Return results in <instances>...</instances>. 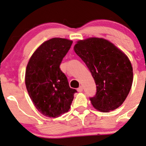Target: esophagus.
Here are the masks:
<instances>
[{"mask_svg": "<svg viewBox=\"0 0 146 146\" xmlns=\"http://www.w3.org/2000/svg\"><path fill=\"white\" fill-rule=\"evenodd\" d=\"M83 87L82 86H80L79 87V88H77V91H79V92H81V91H83Z\"/></svg>", "mask_w": 146, "mask_h": 146, "instance_id": "esophagus-1", "label": "esophagus"}]
</instances>
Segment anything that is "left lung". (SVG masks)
<instances>
[{"label":"left lung","mask_w":146,"mask_h":146,"mask_svg":"<svg viewBox=\"0 0 146 146\" xmlns=\"http://www.w3.org/2000/svg\"><path fill=\"white\" fill-rule=\"evenodd\" d=\"M74 50L97 85L96 95L89 98L93 107L102 112L119 108L133 82V68L127 56L111 42L100 38L79 40Z\"/></svg>","instance_id":"8db88e82"}]
</instances>
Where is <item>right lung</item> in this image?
I'll return each mask as SVG.
<instances>
[{"mask_svg": "<svg viewBox=\"0 0 146 146\" xmlns=\"http://www.w3.org/2000/svg\"><path fill=\"white\" fill-rule=\"evenodd\" d=\"M73 41L53 38L43 42L31 57L25 73V84L35 106L42 115L57 117L69 110L76 89L69 87L60 69Z\"/></svg>", "mask_w": 146, "mask_h": 146, "instance_id": "1", "label": "right lung"}]
</instances>
